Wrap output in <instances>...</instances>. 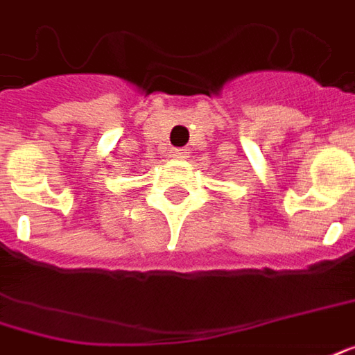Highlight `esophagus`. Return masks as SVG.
I'll use <instances>...</instances> for the list:
<instances>
[{"mask_svg":"<svg viewBox=\"0 0 355 355\" xmlns=\"http://www.w3.org/2000/svg\"><path fill=\"white\" fill-rule=\"evenodd\" d=\"M171 157L187 159L188 157V149H184V147H173V149H171Z\"/></svg>","mask_w":355,"mask_h":355,"instance_id":"34e87169","label":"esophagus"}]
</instances>
